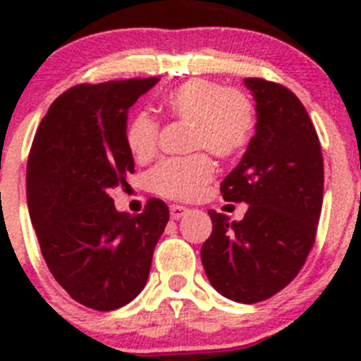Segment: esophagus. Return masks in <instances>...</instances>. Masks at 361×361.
Here are the masks:
<instances>
[{
    "mask_svg": "<svg viewBox=\"0 0 361 361\" xmlns=\"http://www.w3.org/2000/svg\"><path fill=\"white\" fill-rule=\"evenodd\" d=\"M188 212H190V209L184 208V206H178V204H171L170 206V215H171V219H175V220L180 219V216H184Z\"/></svg>",
    "mask_w": 361,
    "mask_h": 361,
    "instance_id": "esophagus-1",
    "label": "esophagus"
}]
</instances>
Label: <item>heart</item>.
<instances>
[{
    "mask_svg": "<svg viewBox=\"0 0 361 361\" xmlns=\"http://www.w3.org/2000/svg\"><path fill=\"white\" fill-rule=\"evenodd\" d=\"M170 117L191 124L190 149H208L219 159H231L251 141L255 106L238 88H224L208 79H190L162 99ZM159 124L148 114H137L126 130V145L137 161L157 152ZM215 177V164L206 152L180 161H164L148 175L149 190L170 200H195Z\"/></svg>",
    "mask_w": 361,
    "mask_h": 361,
    "instance_id": "1",
    "label": "heart"
}]
</instances>
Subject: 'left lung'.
Listing matches in <instances>:
<instances>
[{
  "label": "left lung",
  "mask_w": 361,
  "mask_h": 361,
  "mask_svg": "<svg viewBox=\"0 0 361 361\" xmlns=\"http://www.w3.org/2000/svg\"><path fill=\"white\" fill-rule=\"evenodd\" d=\"M245 86L257 101V133L220 193L250 206L240 222L209 209L213 231L200 258L220 295L257 304L295 280L314 245L324 157L314 124L289 88L260 78Z\"/></svg>",
  "instance_id": "left-lung-1"
}]
</instances>
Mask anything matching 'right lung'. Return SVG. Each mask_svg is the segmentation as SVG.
Instances as JSON below:
<instances>
[{
	"label": "right lung",
	"mask_w": 361,
	"mask_h": 361,
	"mask_svg": "<svg viewBox=\"0 0 361 361\" xmlns=\"http://www.w3.org/2000/svg\"><path fill=\"white\" fill-rule=\"evenodd\" d=\"M157 78L72 86L49 108L27 162V202L41 255L75 302L114 311L132 302L170 220L162 200L119 213L110 191L128 186V108Z\"/></svg>",
	"instance_id": "obj_1"
}]
</instances>
